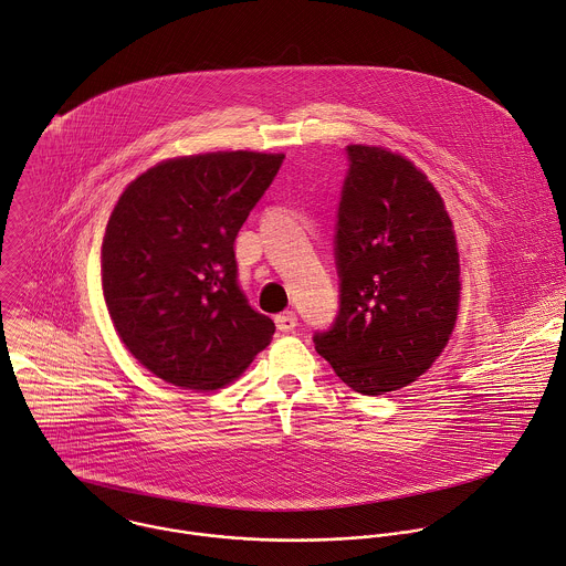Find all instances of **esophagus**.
<instances>
[{"label": "esophagus", "mask_w": 566, "mask_h": 566, "mask_svg": "<svg viewBox=\"0 0 566 566\" xmlns=\"http://www.w3.org/2000/svg\"><path fill=\"white\" fill-rule=\"evenodd\" d=\"M275 326H277L282 333H289V331H293V328L297 326V315H295L293 311L282 313V315L275 317Z\"/></svg>", "instance_id": "esophagus-1"}]
</instances>
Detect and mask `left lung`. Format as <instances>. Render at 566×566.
<instances>
[{
    "instance_id": "1",
    "label": "left lung",
    "mask_w": 566,
    "mask_h": 566,
    "mask_svg": "<svg viewBox=\"0 0 566 566\" xmlns=\"http://www.w3.org/2000/svg\"><path fill=\"white\" fill-rule=\"evenodd\" d=\"M337 213L339 313L315 350L361 396L416 382L442 355L460 311L453 222L429 177L385 146L348 144Z\"/></svg>"
}]
</instances>
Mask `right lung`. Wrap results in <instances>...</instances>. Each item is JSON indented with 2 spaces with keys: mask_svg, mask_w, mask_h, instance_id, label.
Returning a JSON list of instances; mask_svg holds the SVG:
<instances>
[{
  "mask_svg": "<svg viewBox=\"0 0 566 566\" xmlns=\"http://www.w3.org/2000/svg\"><path fill=\"white\" fill-rule=\"evenodd\" d=\"M284 153L216 150L157 161L111 211L102 291L128 353L159 380L216 391L275 333L238 286L235 238Z\"/></svg>",
  "mask_w": 566,
  "mask_h": 566,
  "instance_id": "obj_1",
  "label": "right lung"
}]
</instances>
